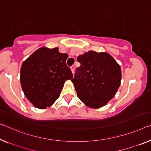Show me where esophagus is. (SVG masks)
<instances>
[{"label": "esophagus", "instance_id": "34e87169", "mask_svg": "<svg viewBox=\"0 0 151 151\" xmlns=\"http://www.w3.org/2000/svg\"><path fill=\"white\" fill-rule=\"evenodd\" d=\"M75 66H74V65H73V66L70 67L71 71H72V73H74V72H75Z\"/></svg>", "mask_w": 151, "mask_h": 151}]
</instances>
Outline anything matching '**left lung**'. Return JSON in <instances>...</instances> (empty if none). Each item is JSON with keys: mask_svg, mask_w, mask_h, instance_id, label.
Wrapping results in <instances>:
<instances>
[{"mask_svg": "<svg viewBox=\"0 0 151 151\" xmlns=\"http://www.w3.org/2000/svg\"><path fill=\"white\" fill-rule=\"evenodd\" d=\"M77 61L81 66L71 81L78 98L90 108L104 106L120 86V66L110 54L94 51L78 56Z\"/></svg>", "mask_w": 151, "mask_h": 151, "instance_id": "left-lung-1", "label": "left lung"}]
</instances>
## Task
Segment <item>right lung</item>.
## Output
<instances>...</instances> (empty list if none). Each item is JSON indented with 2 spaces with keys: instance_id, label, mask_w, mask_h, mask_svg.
Segmentation results:
<instances>
[{
  "instance_id": "right-lung-1",
  "label": "right lung",
  "mask_w": 151,
  "mask_h": 151,
  "mask_svg": "<svg viewBox=\"0 0 151 151\" xmlns=\"http://www.w3.org/2000/svg\"><path fill=\"white\" fill-rule=\"evenodd\" d=\"M68 55L58 48L42 47L23 62L20 83L26 97L38 109H46L59 98L66 80L73 78Z\"/></svg>"
}]
</instances>
